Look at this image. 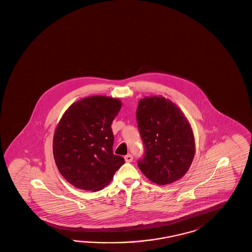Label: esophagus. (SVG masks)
I'll use <instances>...</instances> for the list:
<instances>
[{"instance_id": "obj_1", "label": "esophagus", "mask_w": 252, "mask_h": 252, "mask_svg": "<svg viewBox=\"0 0 252 252\" xmlns=\"http://www.w3.org/2000/svg\"><path fill=\"white\" fill-rule=\"evenodd\" d=\"M132 160H133V157L131 155H127V156L125 157V161L126 163H130V162H132Z\"/></svg>"}]
</instances>
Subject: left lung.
<instances>
[{
	"label": "left lung",
	"instance_id": "8db88e82",
	"mask_svg": "<svg viewBox=\"0 0 252 252\" xmlns=\"http://www.w3.org/2000/svg\"><path fill=\"white\" fill-rule=\"evenodd\" d=\"M137 123L145 151L138 162L141 172L158 185L182 179L191 166L195 143L181 109L162 95L145 96L139 100Z\"/></svg>",
	"mask_w": 252,
	"mask_h": 252
}]
</instances>
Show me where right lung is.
<instances>
[{"mask_svg":"<svg viewBox=\"0 0 252 252\" xmlns=\"http://www.w3.org/2000/svg\"><path fill=\"white\" fill-rule=\"evenodd\" d=\"M121 100L92 95L72 103L61 117L53 138V155L62 177L85 191L103 189L125 159L113 155L111 125Z\"/></svg>","mask_w":252,"mask_h":252,"instance_id":"right-lung-1","label":"right lung"}]
</instances>
